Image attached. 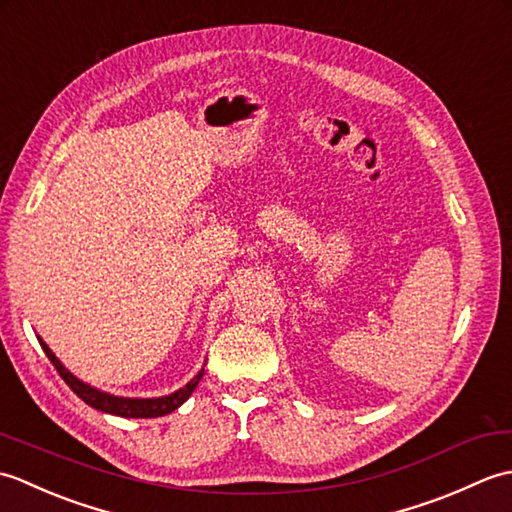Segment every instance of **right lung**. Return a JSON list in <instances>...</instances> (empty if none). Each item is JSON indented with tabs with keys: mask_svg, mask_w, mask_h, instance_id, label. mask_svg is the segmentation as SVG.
Returning a JSON list of instances; mask_svg holds the SVG:
<instances>
[{
	"mask_svg": "<svg viewBox=\"0 0 512 512\" xmlns=\"http://www.w3.org/2000/svg\"><path fill=\"white\" fill-rule=\"evenodd\" d=\"M43 352L50 358V363L57 369L59 376L68 383V387L74 391L76 396H79L83 402H88L90 407L105 411V413H114V416H123V418H158V416H167L173 409H178L184 400L191 396V391L195 389V385L200 383V378L204 374L202 372L191 378V383L184 385L182 389L173 391L169 396H162V398H118V396H110L105 394V391L94 389L90 385H85L83 380H79L76 376H72L68 369L61 365V361L57 356L52 354L50 347L39 339Z\"/></svg>",
	"mask_w": 512,
	"mask_h": 512,
	"instance_id": "right-lung-1",
	"label": "right lung"
}]
</instances>
